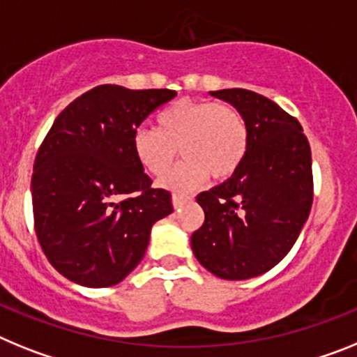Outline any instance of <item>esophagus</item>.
I'll list each match as a JSON object with an SVG mask.
<instances>
[{"label": "esophagus", "mask_w": 357, "mask_h": 357, "mask_svg": "<svg viewBox=\"0 0 357 357\" xmlns=\"http://www.w3.org/2000/svg\"><path fill=\"white\" fill-rule=\"evenodd\" d=\"M188 197L187 196H181V194H174L172 196V204H174V208H179V206H183V204L187 203Z\"/></svg>", "instance_id": "esophagus-1"}]
</instances>
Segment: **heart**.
<instances>
[{
  "label": "heart",
  "instance_id": "heart-1",
  "mask_svg": "<svg viewBox=\"0 0 357 357\" xmlns=\"http://www.w3.org/2000/svg\"><path fill=\"white\" fill-rule=\"evenodd\" d=\"M131 144L136 161L154 178H163L181 153L187 160L163 185L187 192L203 185L210 174L213 179L234 176L248 154L250 131L234 105L178 100L158 114V129L136 127Z\"/></svg>",
  "mask_w": 357,
  "mask_h": 357
}]
</instances>
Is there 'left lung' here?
Instances as JSON below:
<instances>
[{"label": "left lung", "mask_w": 357, "mask_h": 357, "mask_svg": "<svg viewBox=\"0 0 357 357\" xmlns=\"http://www.w3.org/2000/svg\"><path fill=\"white\" fill-rule=\"evenodd\" d=\"M210 95L241 111L250 145L228 181L197 196L204 222L192 234V252L215 277L246 280L275 268L307 221L311 147L298 120L259 93L234 88Z\"/></svg>", "instance_id": "1"}]
</instances>
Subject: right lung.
<instances>
[{"label":"right lung","instance_id":"obj_1","mask_svg":"<svg viewBox=\"0 0 357 357\" xmlns=\"http://www.w3.org/2000/svg\"><path fill=\"white\" fill-rule=\"evenodd\" d=\"M176 97L174 89L102 84L71 102L33 161L37 241L68 280L109 287L140 264L151 228L172 213L132 153V131Z\"/></svg>","mask_w":357,"mask_h":357}]
</instances>
